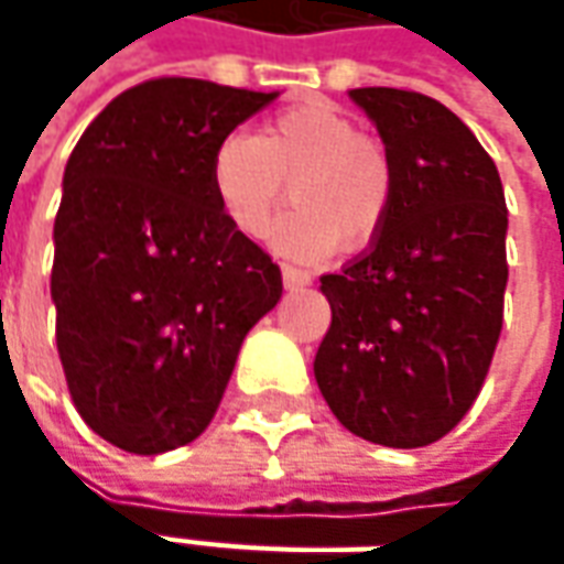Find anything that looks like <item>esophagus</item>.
I'll return each instance as SVG.
<instances>
[{"mask_svg": "<svg viewBox=\"0 0 564 564\" xmlns=\"http://www.w3.org/2000/svg\"><path fill=\"white\" fill-rule=\"evenodd\" d=\"M314 282V275L304 270H294V267H285L282 270V285L285 289H304V285H311Z\"/></svg>", "mask_w": 564, "mask_h": 564, "instance_id": "34e87169", "label": "esophagus"}]
</instances>
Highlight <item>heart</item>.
I'll return each mask as SVG.
<instances>
[{
  "mask_svg": "<svg viewBox=\"0 0 564 564\" xmlns=\"http://www.w3.org/2000/svg\"><path fill=\"white\" fill-rule=\"evenodd\" d=\"M292 182L294 209L272 245L294 260H319L345 241L364 248L379 235L392 200V165L377 141L338 106L294 102L260 124L257 138L228 134L209 156V187L231 226L267 235Z\"/></svg>",
  "mask_w": 564,
  "mask_h": 564,
  "instance_id": "1",
  "label": "heart"
}]
</instances>
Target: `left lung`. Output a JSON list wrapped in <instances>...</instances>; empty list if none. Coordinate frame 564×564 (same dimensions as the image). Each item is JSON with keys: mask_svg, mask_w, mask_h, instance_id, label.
<instances>
[{"mask_svg": "<svg viewBox=\"0 0 564 564\" xmlns=\"http://www.w3.org/2000/svg\"><path fill=\"white\" fill-rule=\"evenodd\" d=\"M392 165L370 248L319 289L333 307L314 377L345 430L389 448L443 440L470 411L502 333L509 209L496 163L433 97L358 87Z\"/></svg>", "mask_w": 564, "mask_h": 564, "instance_id": "1", "label": "left lung"}]
</instances>
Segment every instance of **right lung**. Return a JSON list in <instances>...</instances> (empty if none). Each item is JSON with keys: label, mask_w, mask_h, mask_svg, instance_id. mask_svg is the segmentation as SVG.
I'll use <instances>...</instances> for the list:
<instances>
[{"label": "right lung", "mask_w": 564, "mask_h": 564, "mask_svg": "<svg viewBox=\"0 0 564 564\" xmlns=\"http://www.w3.org/2000/svg\"><path fill=\"white\" fill-rule=\"evenodd\" d=\"M279 94L197 77L124 90L68 156L55 213V345L84 423L134 455L204 433L282 272L223 216L209 156Z\"/></svg>", "instance_id": "obj_1"}]
</instances>
